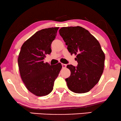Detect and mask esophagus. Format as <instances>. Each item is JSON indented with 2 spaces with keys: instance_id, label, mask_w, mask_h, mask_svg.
<instances>
[{
  "instance_id": "34e87169",
  "label": "esophagus",
  "mask_w": 121,
  "mask_h": 121,
  "mask_svg": "<svg viewBox=\"0 0 121 121\" xmlns=\"http://www.w3.org/2000/svg\"><path fill=\"white\" fill-rule=\"evenodd\" d=\"M62 67H63V68H65L67 67V65H65V64L62 63Z\"/></svg>"
}]
</instances>
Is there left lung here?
Returning a JSON list of instances; mask_svg holds the SVG:
<instances>
[{
	"label": "left lung",
	"mask_w": 121,
	"mask_h": 121,
	"mask_svg": "<svg viewBox=\"0 0 121 121\" xmlns=\"http://www.w3.org/2000/svg\"><path fill=\"white\" fill-rule=\"evenodd\" d=\"M59 34L67 45L71 54L76 55L78 65L67 66L71 76L65 78L68 87L76 93L89 91L98 82L103 72L105 55L99 41L80 26L66 27Z\"/></svg>",
	"instance_id": "left-lung-1"
}]
</instances>
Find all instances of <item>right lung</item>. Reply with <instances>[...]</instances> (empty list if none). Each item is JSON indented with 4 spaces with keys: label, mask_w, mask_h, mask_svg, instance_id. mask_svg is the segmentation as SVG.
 Masks as SVG:
<instances>
[{
    "label": "right lung",
    "mask_w": 121,
    "mask_h": 121,
    "mask_svg": "<svg viewBox=\"0 0 121 121\" xmlns=\"http://www.w3.org/2000/svg\"><path fill=\"white\" fill-rule=\"evenodd\" d=\"M59 27L37 31L22 45L18 64L20 75L27 89L36 96H45L53 89L62 66L59 63L50 65L44 63L47 54L52 52L51 44Z\"/></svg>",
    "instance_id": "1"
}]
</instances>
